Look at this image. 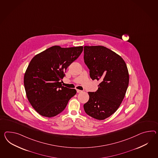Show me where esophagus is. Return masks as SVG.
<instances>
[{
	"mask_svg": "<svg viewBox=\"0 0 158 158\" xmlns=\"http://www.w3.org/2000/svg\"><path fill=\"white\" fill-rule=\"evenodd\" d=\"M77 93H82V92H83L82 91H81V90H79V89H77Z\"/></svg>",
	"mask_w": 158,
	"mask_h": 158,
	"instance_id": "34e87169",
	"label": "esophagus"
}]
</instances>
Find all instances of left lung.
<instances>
[{"instance_id":"8db88e82","label":"left lung","mask_w":158,"mask_h":158,"mask_svg":"<svg viewBox=\"0 0 158 158\" xmlns=\"http://www.w3.org/2000/svg\"><path fill=\"white\" fill-rule=\"evenodd\" d=\"M84 60L93 81H100L96 92H89L85 113L98 120L112 115L122 103L129 83L127 65L119 55L102 46L84 47Z\"/></svg>"}]
</instances>
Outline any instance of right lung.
Returning a JSON list of instances; mask_svg holds the SVG:
<instances>
[{"label":"right lung","instance_id":"obj_1","mask_svg":"<svg viewBox=\"0 0 158 158\" xmlns=\"http://www.w3.org/2000/svg\"><path fill=\"white\" fill-rule=\"evenodd\" d=\"M83 47L54 46L32 59L24 77L27 99L40 115L53 117L62 112L77 91L62 86L67 67L83 51Z\"/></svg>","mask_w":158,"mask_h":158}]
</instances>
